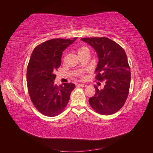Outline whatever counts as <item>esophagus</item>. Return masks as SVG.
<instances>
[{"label": "esophagus", "mask_w": 153, "mask_h": 153, "mask_svg": "<svg viewBox=\"0 0 153 153\" xmlns=\"http://www.w3.org/2000/svg\"><path fill=\"white\" fill-rule=\"evenodd\" d=\"M77 86H79V87H86L87 85L85 84H78Z\"/></svg>", "instance_id": "esophagus-1"}]
</instances>
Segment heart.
<instances>
[{"label":"heart","instance_id":"b5f03b06","mask_svg":"<svg viewBox=\"0 0 153 153\" xmlns=\"http://www.w3.org/2000/svg\"><path fill=\"white\" fill-rule=\"evenodd\" d=\"M87 50H88L87 47H80L78 49V53L79 54V53L83 52H84V51ZM80 77L81 79H82V80H84V79H85V76L84 75H80Z\"/></svg>","mask_w":153,"mask_h":153}]
</instances>
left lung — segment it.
Listing matches in <instances>:
<instances>
[{
	"mask_svg": "<svg viewBox=\"0 0 153 153\" xmlns=\"http://www.w3.org/2000/svg\"><path fill=\"white\" fill-rule=\"evenodd\" d=\"M82 41L89 44L98 54L96 79L104 81L103 89L94 85L96 93L89 104L97 113L111 115L121 109L128 98L131 71L126 52L117 43L108 38H85Z\"/></svg>",
	"mask_w": 153,
	"mask_h": 153,
	"instance_id": "1",
	"label": "left lung"
}]
</instances>
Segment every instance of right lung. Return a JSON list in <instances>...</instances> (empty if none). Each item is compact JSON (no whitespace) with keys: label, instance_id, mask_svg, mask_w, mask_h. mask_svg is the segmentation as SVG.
<instances>
[{"label":"right lung","instance_id":"1","mask_svg":"<svg viewBox=\"0 0 153 153\" xmlns=\"http://www.w3.org/2000/svg\"><path fill=\"white\" fill-rule=\"evenodd\" d=\"M76 39H50L37 46L31 54L27 69V88L36 108L47 116L55 117L62 112L75 87L72 83L57 86L54 80L62 52Z\"/></svg>","mask_w":153,"mask_h":153}]
</instances>
